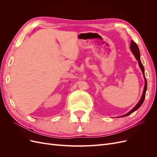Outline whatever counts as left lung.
<instances>
[{
  "instance_id": "left-lung-1",
  "label": "left lung",
  "mask_w": 157,
  "mask_h": 157,
  "mask_svg": "<svg viewBox=\"0 0 157 157\" xmlns=\"http://www.w3.org/2000/svg\"><path fill=\"white\" fill-rule=\"evenodd\" d=\"M130 49L132 52V53L134 54L135 57L136 59L138 61V63H139V65H140V67L142 71V73H143V75H144V78H145V86H144V92H143V94H142V96L140 99V100L139 101V102L137 103V105L133 108L132 110L128 112V113H126V115L122 116V117H126V116H128L130 115V114H132L133 112H134L135 111H136L137 109H138L140 106L142 105V103H144V99H145V92H146V90H147V80H146V78L145 77V72H144V65H142L141 63V61L140 60V50H139V48L138 46H137V45L136 44V43L135 42H134L133 40L131 41V44H130Z\"/></svg>"
}]
</instances>
